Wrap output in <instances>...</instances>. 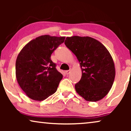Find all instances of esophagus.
<instances>
[{
	"label": "esophagus",
	"mask_w": 131,
	"mask_h": 131,
	"mask_svg": "<svg viewBox=\"0 0 131 131\" xmlns=\"http://www.w3.org/2000/svg\"><path fill=\"white\" fill-rule=\"evenodd\" d=\"M70 69L69 70H67V71H66V74H67V75L69 74H70Z\"/></svg>",
	"instance_id": "obj_1"
}]
</instances>
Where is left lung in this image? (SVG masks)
<instances>
[{
	"label": "left lung",
	"mask_w": 131,
	"mask_h": 131,
	"mask_svg": "<svg viewBox=\"0 0 131 131\" xmlns=\"http://www.w3.org/2000/svg\"><path fill=\"white\" fill-rule=\"evenodd\" d=\"M66 46L80 62L82 75L75 85L78 94L88 101H97L108 94L114 82L115 68L107 48L92 37H67Z\"/></svg>",
	"instance_id": "8db88e82"
}]
</instances>
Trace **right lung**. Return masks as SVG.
I'll use <instances>...</instances> for the list:
<instances>
[{
  "instance_id": "right-lung-1",
  "label": "right lung",
  "mask_w": 131,
  "mask_h": 131,
  "mask_svg": "<svg viewBox=\"0 0 131 131\" xmlns=\"http://www.w3.org/2000/svg\"><path fill=\"white\" fill-rule=\"evenodd\" d=\"M65 37L43 35L28 42L18 55L16 77L28 97L42 101L57 90L62 74L51 60V54L62 43Z\"/></svg>"
}]
</instances>
